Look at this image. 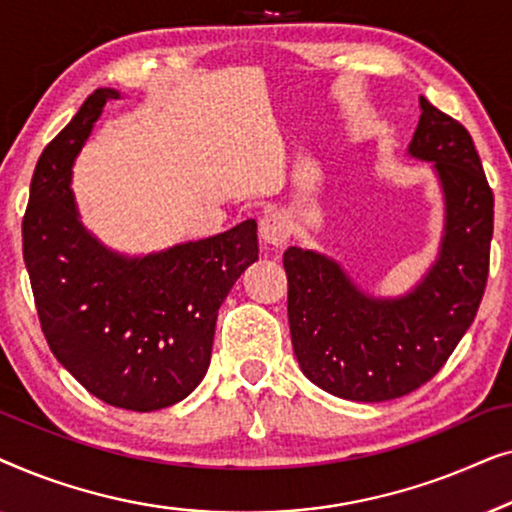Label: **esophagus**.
Returning <instances> with one entry per match:
<instances>
[{
  "mask_svg": "<svg viewBox=\"0 0 512 512\" xmlns=\"http://www.w3.org/2000/svg\"><path fill=\"white\" fill-rule=\"evenodd\" d=\"M258 233H261V240L265 244H272V247H282V244L289 240L291 228L289 221L284 219L282 214H265L261 223H258Z\"/></svg>",
  "mask_w": 512,
  "mask_h": 512,
  "instance_id": "34e87169",
  "label": "esophagus"
}]
</instances>
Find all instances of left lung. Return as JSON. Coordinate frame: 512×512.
Returning a JSON list of instances; mask_svg holds the SVG:
<instances>
[{
	"label": "left lung",
	"instance_id": "8db88e82",
	"mask_svg": "<svg viewBox=\"0 0 512 512\" xmlns=\"http://www.w3.org/2000/svg\"><path fill=\"white\" fill-rule=\"evenodd\" d=\"M408 153L433 163L445 198L436 263L398 298L363 293L333 258L289 247V326L307 380L349 401L401 398L431 380L478 314L489 272L494 193L468 130L419 97Z\"/></svg>",
	"mask_w": 512,
	"mask_h": 512
}]
</instances>
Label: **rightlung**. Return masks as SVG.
I'll return each mask as SVG.
<instances>
[{
    "mask_svg": "<svg viewBox=\"0 0 512 512\" xmlns=\"http://www.w3.org/2000/svg\"><path fill=\"white\" fill-rule=\"evenodd\" d=\"M118 90L100 88L46 146L23 216V258L48 347L100 401L151 412L184 401L212 359L216 314L258 261L256 221L149 256L104 247L79 221L72 165Z\"/></svg>",
    "mask_w": 512,
    "mask_h": 512,
    "instance_id": "add662e5",
    "label": "right lung"
}]
</instances>
